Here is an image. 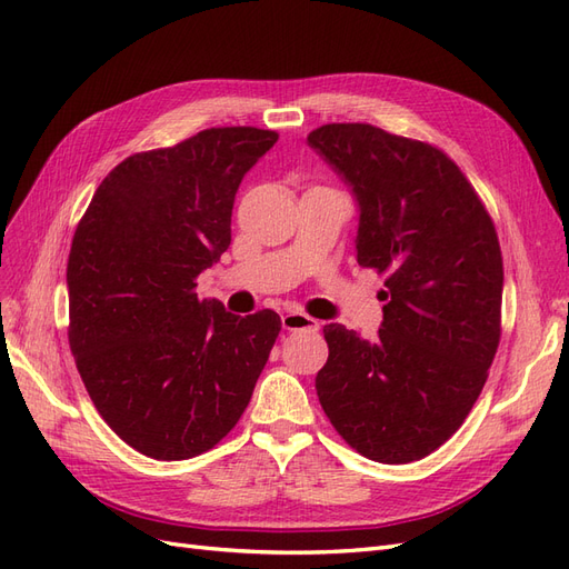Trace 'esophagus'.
I'll use <instances>...</instances> for the list:
<instances>
[{"label": "esophagus", "mask_w": 569, "mask_h": 569, "mask_svg": "<svg viewBox=\"0 0 569 569\" xmlns=\"http://www.w3.org/2000/svg\"><path fill=\"white\" fill-rule=\"evenodd\" d=\"M282 327L289 332H299V330H320V322L306 313H287L282 316Z\"/></svg>", "instance_id": "obj_1"}]
</instances>
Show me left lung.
I'll use <instances>...</instances> for the list:
<instances>
[{
  "label": "left lung",
  "mask_w": 569,
  "mask_h": 569,
  "mask_svg": "<svg viewBox=\"0 0 569 569\" xmlns=\"http://www.w3.org/2000/svg\"><path fill=\"white\" fill-rule=\"evenodd\" d=\"M308 144L358 201V263L387 272L372 341L325 325L320 406L360 456L420 460L468 418L501 339L496 228L468 178L432 144L368 123L322 126Z\"/></svg>",
  "instance_id": "1"
}]
</instances>
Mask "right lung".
Wrapping results in <instances>:
<instances>
[{
    "label": "right lung",
    "mask_w": 569,
    "mask_h": 569,
    "mask_svg": "<svg viewBox=\"0 0 569 569\" xmlns=\"http://www.w3.org/2000/svg\"><path fill=\"white\" fill-rule=\"evenodd\" d=\"M278 142L209 128L101 180L68 253V341L94 408L134 451L187 460L242 418L282 320L199 299L228 251L239 182Z\"/></svg>",
    "instance_id": "1"
}]
</instances>
